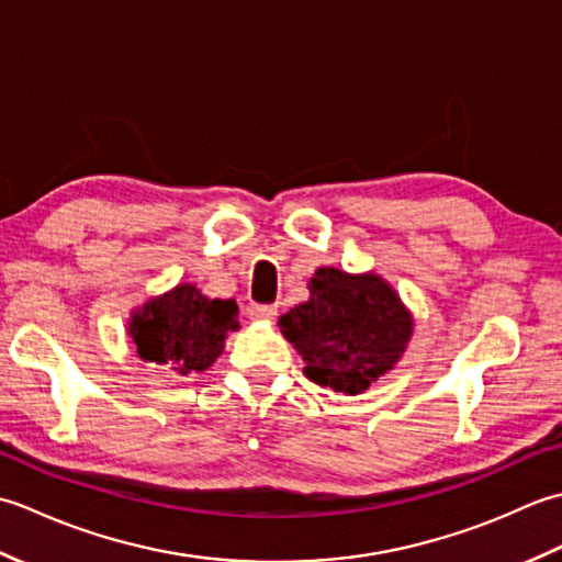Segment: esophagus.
I'll return each instance as SVG.
<instances>
[{"mask_svg": "<svg viewBox=\"0 0 562 562\" xmlns=\"http://www.w3.org/2000/svg\"><path fill=\"white\" fill-rule=\"evenodd\" d=\"M274 316H278V306H250L248 308V318L250 321H272Z\"/></svg>", "mask_w": 562, "mask_h": 562, "instance_id": "obj_1", "label": "esophagus"}]
</instances>
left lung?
<instances>
[{"label":"left lung","mask_w":562,"mask_h":562,"mask_svg":"<svg viewBox=\"0 0 562 562\" xmlns=\"http://www.w3.org/2000/svg\"><path fill=\"white\" fill-rule=\"evenodd\" d=\"M306 288L308 300L278 324L306 362V379L357 396L398 364L415 321L381 274L321 266Z\"/></svg>","instance_id":"obj_1"}]
</instances>
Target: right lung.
<instances>
[{"instance_id": "add662e5", "label": "right lung", "mask_w": 562, "mask_h": 562, "mask_svg": "<svg viewBox=\"0 0 562 562\" xmlns=\"http://www.w3.org/2000/svg\"><path fill=\"white\" fill-rule=\"evenodd\" d=\"M232 330H238L236 302L210 300L190 282L137 306L125 328L139 360L181 376L210 369Z\"/></svg>"}]
</instances>
